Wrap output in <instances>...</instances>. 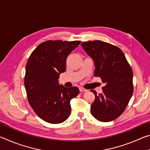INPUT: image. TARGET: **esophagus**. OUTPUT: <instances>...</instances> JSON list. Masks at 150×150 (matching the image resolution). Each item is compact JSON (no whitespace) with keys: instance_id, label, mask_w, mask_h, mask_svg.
<instances>
[{"instance_id":"obj_1","label":"esophagus","mask_w":150,"mask_h":150,"mask_svg":"<svg viewBox=\"0 0 150 150\" xmlns=\"http://www.w3.org/2000/svg\"><path fill=\"white\" fill-rule=\"evenodd\" d=\"M79 91H80V92H86V91H87V89H85V88H83V87H80Z\"/></svg>"}]
</instances>
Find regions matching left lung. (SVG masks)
I'll list each match as a JSON object with an SVG mask.
<instances>
[{"instance_id":"obj_1","label":"left lung","mask_w":150,"mask_h":150,"mask_svg":"<svg viewBox=\"0 0 150 150\" xmlns=\"http://www.w3.org/2000/svg\"><path fill=\"white\" fill-rule=\"evenodd\" d=\"M81 45L95 62L94 75L105 85L95 95L91 112L96 120L110 122L125 110L134 92L133 71L120 48L100 40L85 42Z\"/></svg>"}]
</instances>
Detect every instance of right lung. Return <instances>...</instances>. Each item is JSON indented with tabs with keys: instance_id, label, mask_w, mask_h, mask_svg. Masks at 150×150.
<instances>
[{
	"instance_id": "add662e5",
	"label": "right lung",
	"mask_w": 150,
	"mask_h": 150,
	"mask_svg": "<svg viewBox=\"0 0 150 150\" xmlns=\"http://www.w3.org/2000/svg\"><path fill=\"white\" fill-rule=\"evenodd\" d=\"M81 41L48 40L33 51L28 59L24 86L28 100L35 113L47 122L59 124L71 113L70 101L79 90L59 85L60 73L66 70V59Z\"/></svg>"
}]
</instances>
